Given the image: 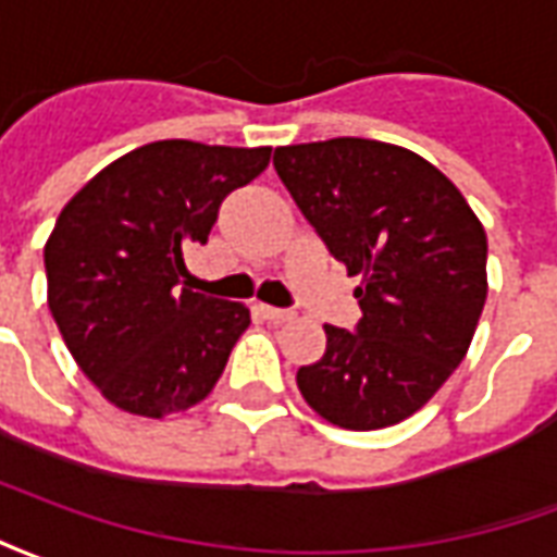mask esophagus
<instances>
[{"mask_svg":"<svg viewBox=\"0 0 557 557\" xmlns=\"http://www.w3.org/2000/svg\"><path fill=\"white\" fill-rule=\"evenodd\" d=\"M262 313H265V319H271V322H289V319H295L292 310H280V307H262Z\"/></svg>","mask_w":557,"mask_h":557,"instance_id":"esophagus-1","label":"esophagus"}]
</instances>
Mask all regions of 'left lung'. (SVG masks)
I'll return each mask as SVG.
<instances>
[{
  "label": "left lung",
  "mask_w": 557,
  "mask_h": 557,
  "mask_svg": "<svg viewBox=\"0 0 557 557\" xmlns=\"http://www.w3.org/2000/svg\"><path fill=\"white\" fill-rule=\"evenodd\" d=\"M280 182L361 277L355 331L325 325L298 370L307 406L343 430H382L423 409L466 358L486 304V232L430 160L379 139L280 146Z\"/></svg>",
  "instance_id": "left-lung-1"
}]
</instances>
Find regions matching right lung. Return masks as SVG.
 Instances as JSON below:
<instances>
[{
    "label": "right lung",
    "instance_id": "add662e5",
    "mask_svg": "<svg viewBox=\"0 0 557 557\" xmlns=\"http://www.w3.org/2000/svg\"><path fill=\"white\" fill-rule=\"evenodd\" d=\"M271 148L160 139L103 166L44 247L47 304L67 351L115 409L166 418L218 385L250 310L182 286L184 250L265 170Z\"/></svg>",
    "mask_w": 557,
    "mask_h": 557
}]
</instances>
